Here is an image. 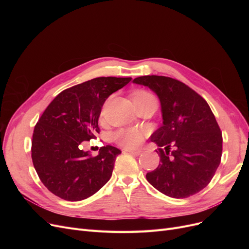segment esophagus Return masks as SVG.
<instances>
[{
	"instance_id": "obj_1",
	"label": "esophagus",
	"mask_w": 249,
	"mask_h": 249,
	"mask_svg": "<svg viewBox=\"0 0 249 249\" xmlns=\"http://www.w3.org/2000/svg\"><path fill=\"white\" fill-rule=\"evenodd\" d=\"M125 152H127V153H130V154H132V155H135V156H139L141 153H142V150L141 149H125Z\"/></svg>"
}]
</instances>
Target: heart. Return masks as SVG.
Masks as SVG:
<instances>
[{
    "mask_svg": "<svg viewBox=\"0 0 249 249\" xmlns=\"http://www.w3.org/2000/svg\"><path fill=\"white\" fill-rule=\"evenodd\" d=\"M150 99H155V96L150 92L145 91V90H140V91L135 92L133 96L134 102ZM143 139H144V132L142 130L136 129V127L122 129L113 135V140H114L118 145L125 148H134L138 146L143 141Z\"/></svg>",
    "mask_w": 249,
    "mask_h": 249,
    "instance_id": "1",
    "label": "heart"
}]
</instances>
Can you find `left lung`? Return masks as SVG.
Returning a JSON list of instances; mask_svg holds the SVG:
<instances>
[{
	"mask_svg": "<svg viewBox=\"0 0 249 249\" xmlns=\"http://www.w3.org/2000/svg\"><path fill=\"white\" fill-rule=\"evenodd\" d=\"M133 82L149 87L161 102L163 124L150 136L160 146L156 150L160 163L146 173L148 183L173 198L198 193L221 161L222 133L212 110L202 96L178 80L142 76Z\"/></svg>",
	"mask_w": 249,
	"mask_h": 249,
	"instance_id": "1",
	"label": "left lung"
}]
</instances>
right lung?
<instances>
[{
  "label": "right lung",
  "mask_w": 249,
  "mask_h": 249,
  "mask_svg": "<svg viewBox=\"0 0 249 249\" xmlns=\"http://www.w3.org/2000/svg\"><path fill=\"white\" fill-rule=\"evenodd\" d=\"M132 78L100 77L59 93L37 122L31 156L42 184L56 196L79 201L91 196L112 176L114 146L100 148L93 157L82 149L100 133L99 117L107 97Z\"/></svg>",
  "instance_id": "add662e5"
}]
</instances>
